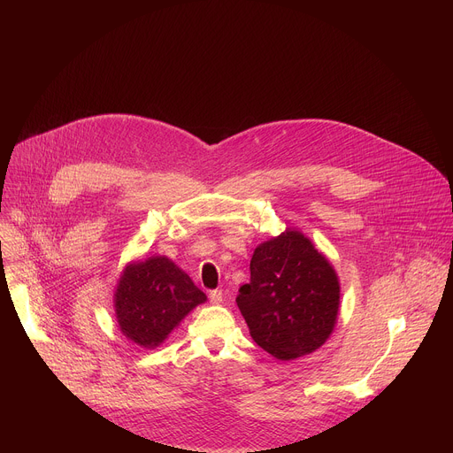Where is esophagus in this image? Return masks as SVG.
I'll return each instance as SVG.
<instances>
[{
	"instance_id": "34e87169",
	"label": "esophagus",
	"mask_w": 453,
	"mask_h": 453,
	"mask_svg": "<svg viewBox=\"0 0 453 453\" xmlns=\"http://www.w3.org/2000/svg\"><path fill=\"white\" fill-rule=\"evenodd\" d=\"M222 299H224L222 290H210V303L211 304H220Z\"/></svg>"
}]
</instances>
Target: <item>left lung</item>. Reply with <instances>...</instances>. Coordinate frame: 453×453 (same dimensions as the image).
<instances>
[{"instance_id":"8db88e82","label":"left lung","mask_w":453,"mask_h":453,"mask_svg":"<svg viewBox=\"0 0 453 453\" xmlns=\"http://www.w3.org/2000/svg\"><path fill=\"white\" fill-rule=\"evenodd\" d=\"M334 267L299 231H285L250 260V281L236 304L254 342L280 360L308 355L326 342L339 313Z\"/></svg>"}]
</instances>
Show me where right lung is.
Returning a JSON list of instances; mask_svg holds the SVG:
<instances>
[{"mask_svg":"<svg viewBox=\"0 0 453 453\" xmlns=\"http://www.w3.org/2000/svg\"><path fill=\"white\" fill-rule=\"evenodd\" d=\"M204 301L206 294L165 256L128 265L114 294L123 335L145 348L161 344L180 319Z\"/></svg>","mask_w":453,"mask_h":453,"instance_id":"add662e5","label":"right lung"}]
</instances>
